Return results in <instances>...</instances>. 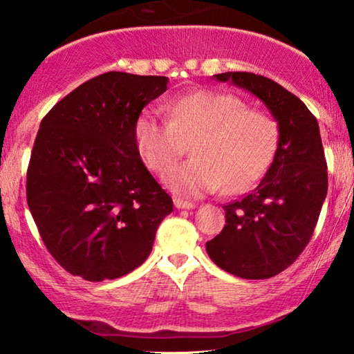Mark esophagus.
<instances>
[{
  "instance_id": "esophagus-1",
  "label": "esophagus",
  "mask_w": 354,
  "mask_h": 354,
  "mask_svg": "<svg viewBox=\"0 0 354 354\" xmlns=\"http://www.w3.org/2000/svg\"><path fill=\"white\" fill-rule=\"evenodd\" d=\"M174 205H176L177 209H193L196 205L195 203H190V201H183V200H178V198H176L174 200Z\"/></svg>"
}]
</instances>
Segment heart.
Returning <instances> with one entry per match:
<instances>
[{"label":"heart","mask_w":354,"mask_h":354,"mask_svg":"<svg viewBox=\"0 0 354 354\" xmlns=\"http://www.w3.org/2000/svg\"><path fill=\"white\" fill-rule=\"evenodd\" d=\"M169 119L145 109L135 122V142L151 171L168 169L192 143L196 156L166 176L172 192L201 196L224 187L241 193L254 185L272 161L277 124L261 109L245 108L230 93L200 90L171 101Z\"/></svg>","instance_id":"heart-1"}]
</instances>
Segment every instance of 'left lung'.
<instances>
[{"instance_id":"8db88e82","label":"left lung","mask_w":354,"mask_h":354,"mask_svg":"<svg viewBox=\"0 0 354 354\" xmlns=\"http://www.w3.org/2000/svg\"><path fill=\"white\" fill-rule=\"evenodd\" d=\"M214 79L234 82L268 106L279 125V145L258 187L222 206L225 225L206 251L236 277H274L306 248L326 200L327 162L319 124L298 96L268 77L224 72Z\"/></svg>"}]
</instances>
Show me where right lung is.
I'll list each match as a JSON object with an SVG mask.
<instances>
[{
  "instance_id": "obj_1",
  "label": "right lung",
  "mask_w": 354,
  "mask_h": 354,
  "mask_svg": "<svg viewBox=\"0 0 354 354\" xmlns=\"http://www.w3.org/2000/svg\"><path fill=\"white\" fill-rule=\"evenodd\" d=\"M167 82L106 72L43 118L27 169V203L43 243L69 274L118 279L151 253L174 205L140 158L135 122Z\"/></svg>"
}]
</instances>
